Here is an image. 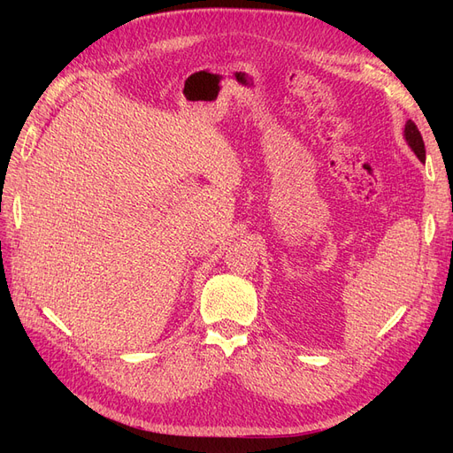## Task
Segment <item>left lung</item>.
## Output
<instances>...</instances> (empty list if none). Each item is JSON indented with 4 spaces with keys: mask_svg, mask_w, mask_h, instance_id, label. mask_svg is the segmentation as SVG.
<instances>
[{
    "mask_svg": "<svg viewBox=\"0 0 453 453\" xmlns=\"http://www.w3.org/2000/svg\"><path fill=\"white\" fill-rule=\"evenodd\" d=\"M404 140L410 145V149L414 150L416 157L423 162L425 160V143H423V138H421L418 127L412 120H408L404 125Z\"/></svg>",
    "mask_w": 453,
    "mask_h": 453,
    "instance_id": "obj_1",
    "label": "left lung"
}]
</instances>
